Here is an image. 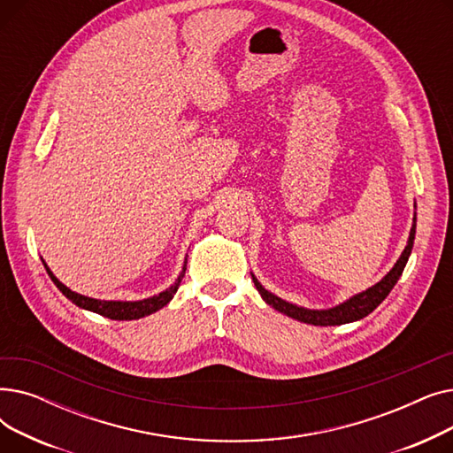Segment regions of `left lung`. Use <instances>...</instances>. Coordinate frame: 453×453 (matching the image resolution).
Returning a JSON list of instances; mask_svg holds the SVG:
<instances>
[{
    "mask_svg": "<svg viewBox=\"0 0 453 453\" xmlns=\"http://www.w3.org/2000/svg\"><path fill=\"white\" fill-rule=\"evenodd\" d=\"M415 227H417V219H413V227H411V233H410V241H408V246L406 250L402 251L400 258L396 260V265L393 266V270L380 280L378 284H374L372 288L354 296L352 299H349L347 303L336 306V308H330V311H306V308H301V306H296V304H290L287 301L279 299L277 296L270 294L268 290L263 288V284H260L255 277H253V282L255 287L258 290V294L263 296V299L273 306L275 311L287 314L297 321H303V323H311V325H321V326H326V325H343V323H350V321H358L365 316H369L374 308L382 303L389 292L393 290V287L396 284V280L400 279L403 268H406V263L408 258L411 255V248H413V241H415Z\"/></svg>",
    "mask_w": 453,
    "mask_h": 453,
    "instance_id": "obj_1",
    "label": "left lung"
}]
</instances>
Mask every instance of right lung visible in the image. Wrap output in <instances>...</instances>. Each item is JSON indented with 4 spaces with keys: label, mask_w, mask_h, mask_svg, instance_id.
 Segmentation results:
<instances>
[{
    "label": "right lung",
    "mask_w": 453,
    "mask_h": 453,
    "mask_svg": "<svg viewBox=\"0 0 453 453\" xmlns=\"http://www.w3.org/2000/svg\"><path fill=\"white\" fill-rule=\"evenodd\" d=\"M185 263H187V260H185ZM43 266H45V263H43ZM45 270H47V273H50L51 280L57 284V288H58L71 303H75V304L81 306V308H86V311H91V312H95V314H101V316H104V318H108V319H117V321L139 319V318H145V316H149V314L159 311V308H163L166 303H169V301L174 297V294L178 292L180 282H181V279H183V275H185V266H183V272L180 273L178 280L173 284V287H171L169 290H165V292H161L159 296H154V297H150V299H142V301H134V303H130V301H99V299H91V297L75 294V292H71L67 287H64V284L51 273L50 268L45 266Z\"/></svg>",
    "instance_id": "add662e5"
}]
</instances>
